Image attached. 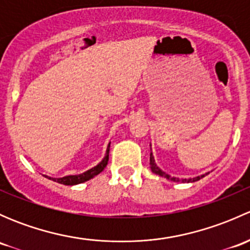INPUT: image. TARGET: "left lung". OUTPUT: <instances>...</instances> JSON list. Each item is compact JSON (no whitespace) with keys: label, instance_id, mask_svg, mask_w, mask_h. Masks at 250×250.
I'll return each instance as SVG.
<instances>
[{"label":"left lung","instance_id":"left-lung-1","mask_svg":"<svg viewBox=\"0 0 250 250\" xmlns=\"http://www.w3.org/2000/svg\"><path fill=\"white\" fill-rule=\"evenodd\" d=\"M150 146H151V144H150ZM150 168H151V172L152 173L157 174V175H160V176H163V178L168 179V180H170V181H175V183H185V181H188V183H195V181L200 180V179L204 178V176L208 174V173H206V174H202L201 176H196V178H190V179H179V178H175V176H170L169 174L163 172V170L161 169L157 165H156L155 157H153V155H152V150H151V153H150Z\"/></svg>","mask_w":250,"mask_h":250}]
</instances>
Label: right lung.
<instances>
[{"label": "right lung", "instance_id": "1", "mask_svg": "<svg viewBox=\"0 0 250 250\" xmlns=\"http://www.w3.org/2000/svg\"><path fill=\"white\" fill-rule=\"evenodd\" d=\"M109 151H110V144L107 145L104 158H103V160L100 161L95 167L90 168V169L85 170V172L81 174H77V175H66V176H62V178H50V176L48 175H44V176H46L47 179H50V180L55 181V183L62 184V185L72 186V185H77V184H82L84 183V181L90 180V179H93L94 176H97L98 174L102 173L103 170H104V168L106 167L107 162H109Z\"/></svg>", "mask_w": 250, "mask_h": 250}]
</instances>
